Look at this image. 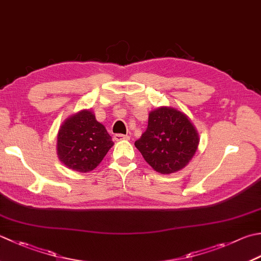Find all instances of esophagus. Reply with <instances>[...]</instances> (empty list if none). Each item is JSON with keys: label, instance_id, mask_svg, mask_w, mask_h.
Wrapping results in <instances>:
<instances>
[{"label": "esophagus", "instance_id": "1", "mask_svg": "<svg viewBox=\"0 0 261 261\" xmlns=\"http://www.w3.org/2000/svg\"><path fill=\"white\" fill-rule=\"evenodd\" d=\"M130 137L127 135H121V134H116L114 135V140L115 141H121V140H129Z\"/></svg>", "mask_w": 261, "mask_h": 261}]
</instances>
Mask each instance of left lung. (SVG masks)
Masks as SVG:
<instances>
[{"mask_svg": "<svg viewBox=\"0 0 261 261\" xmlns=\"http://www.w3.org/2000/svg\"><path fill=\"white\" fill-rule=\"evenodd\" d=\"M198 145L199 135L190 119L170 106L150 112L147 130L135 142L145 161L161 174H171L186 167Z\"/></svg>", "mask_w": 261, "mask_h": 261, "instance_id": "1", "label": "left lung"}]
</instances>
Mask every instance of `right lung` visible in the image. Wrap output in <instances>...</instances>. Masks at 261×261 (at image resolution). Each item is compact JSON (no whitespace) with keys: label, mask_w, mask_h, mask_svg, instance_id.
Returning <instances> with one entry per match:
<instances>
[{"label":"right lung","mask_w":261,"mask_h":261,"mask_svg":"<svg viewBox=\"0 0 261 261\" xmlns=\"http://www.w3.org/2000/svg\"><path fill=\"white\" fill-rule=\"evenodd\" d=\"M114 145L106 127L91 110H81L60 126L56 152L61 163L75 172L88 173L99 165Z\"/></svg>","instance_id":"right-lung-1"}]
</instances>
